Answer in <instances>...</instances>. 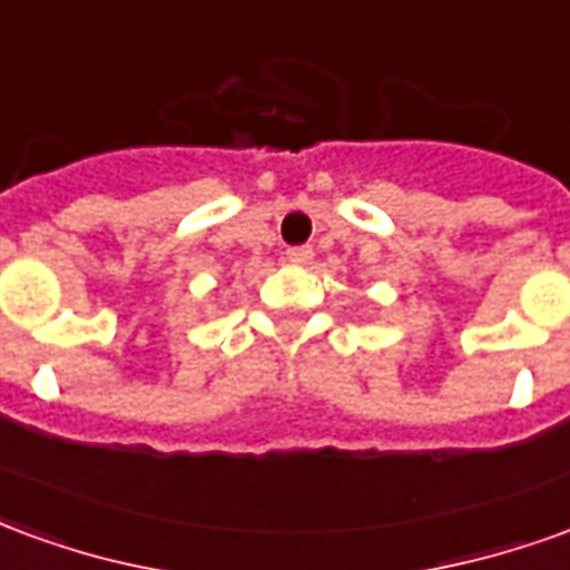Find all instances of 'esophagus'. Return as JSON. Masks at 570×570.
I'll return each instance as SVG.
<instances>
[{
	"instance_id": "34e87169",
	"label": "esophagus",
	"mask_w": 570,
	"mask_h": 570,
	"mask_svg": "<svg viewBox=\"0 0 570 570\" xmlns=\"http://www.w3.org/2000/svg\"><path fill=\"white\" fill-rule=\"evenodd\" d=\"M314 259V249L311 247H289L286 249V262L289 265H308Z\"/></svg>"
}]
</instances>
